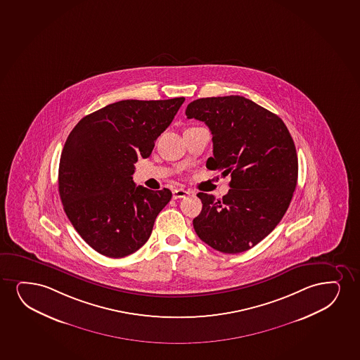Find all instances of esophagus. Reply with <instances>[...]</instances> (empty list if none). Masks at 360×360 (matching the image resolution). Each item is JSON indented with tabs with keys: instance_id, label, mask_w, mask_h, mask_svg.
Here are the masks:
<instances>
[{
	"instance_id": "34e87169",
	"label": "esophagus",
	"mask_w": 360,
	"mask_h": 360,
	"mask_svg": "<svg viewBox=\"0 0 360 360\" xmlns=\"http://www.w3.org/2000/svg\"><path fill=\"white\" fill-rule=\"evenodd\" d=\"M188 195H190V192L186 191V190H184V188H176V190H174L173 191L174 200L185 198V197L188 196Z\"/></svg>"
}]
</instances>
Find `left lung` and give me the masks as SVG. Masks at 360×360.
Instances as JSON below:
<instances>
[{
	"mask_svg": "<svg viewBox=\"0 0 360 360\" xmlns=\"http://www.w3.org/2000/svg\"><path fill=\"white\" fill-rule=\"evenodd\" d=\"M186 117L205 122L213 135L210 170L231 174L221 200L200 192L193 228L208 246L229 255L255 247L280 223L298 178L296 147L286 125L242 96L198 98Z\"/></svg>",
	"mask_w": 360,
	"mask_h": 360,
	"instance_id": "1",
	"label": "left lung"
}]
</instances>
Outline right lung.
Returning <instances> with one entry per match:
<instances>
[{
	"instance_id": "right-lung-1",
	"label": "right lung",
	"mask_w": 360,
	"mask_h": 360,
	"mask_svg": "<svg viewBox=\"0 0 360 360\" xmlns=\"http://www.w3.org/2000/svg\"><path fill=\"white\" fill-rule=\"evenodd\" d=\"M184 101H119L84 117L69 134L58 170L60 200L77 233L101 255L123 258L141 248L172 198L168 188L136 186L132 174Z\"/></svg>"
}]
</instances>
